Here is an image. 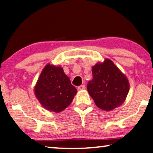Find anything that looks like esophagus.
<instances>
[{"label":"esophagus","instance_id":"obj_1","mask_svg":"<svg viewBox=\"0 0 153 153\" xmlns=\"http://www.w3.org/2000/svg\"><path fill=\"white\" fill-rule=\"evenodd\" d=\"M84 89H85V85H81L77 87V90H78V91H82V90Z\"/></svg>","mask_w":153,"mask_h":153}]
</instances>
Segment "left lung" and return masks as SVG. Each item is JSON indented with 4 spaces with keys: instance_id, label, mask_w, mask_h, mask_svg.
Instances as JSON below:
<instances>
[{
    "instance_id": "left-lung-1",
    "label": "left lung",
    "mask_w": 153,
    "mask_h": 153,
    "mask_svg": "<svg viewBox=\"0 0 153 153\" xmlns=\"http://www.w3.org/2000/svg\"><path fill=\"white\" fill-rule=\"evenodd\" d=\"M92 73L93 79L88 82L87 90L98 108L110 111L124 102L129 83L112 61L106 59L103 63H97Z\"/></svg>"
}]
</instances>
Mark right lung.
<instances>
[{"mask_svg":"<svg viewBox=\"0 0 153 153\" xmlns=\"http://www.w3.org/2000/svg\"><path fill=\"white\" fill-rule=\"evenodd\" d=\"M36 97L48 110L59 113L74 99L77 89L60 67L48 64L43 69L35 88Z\"/></svg>","mask_w":153,"mask_h":153,"instance_id":"right-lung-1","label":"right lung"}]
</instances>
